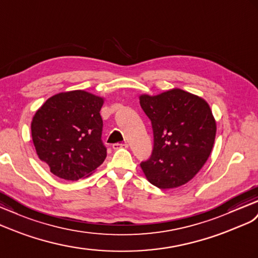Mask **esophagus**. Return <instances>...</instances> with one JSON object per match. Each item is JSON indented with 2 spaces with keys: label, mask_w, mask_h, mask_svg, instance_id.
Masks as SVG:
<instances>
[{
  "label": "esophagus",
  "mask_w": 258,
  "mask_h": 258,
  "mask_svg": "<svg viewBox=\"0 0 258 258\" xmlns=\"http://www.w3.org/2000/svg\"><path fill=\"white\" fill-rule=\"evenodd\" d=\"M127 147H128V144L127 143H122V144L116 143V144L112 145V148H113L114 150H116L118 148H127Z\"/></svg>",
  "instance_id": "esophagus-1"
}]
</instances>
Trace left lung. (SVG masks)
Here are the masks:
<instances>
[{
    "label": "left lung",
    "instance_id": "8db88e82",
    "mask_svg": "<svg viewBox=\"0 0 258 258\" xmlns=\"http://www.w3.org/2000/svg\"><path fill=\"white\" fill-rule=\"evenodd\" d=\"M140 103L154 132L153 153L141 163L147 180L161 189L187 183L214 147L217 126L209 104L179 88L142 95Z\"/></svg>",
    "mask_w": 258,
    "mask_h": 258
}]
</instances>
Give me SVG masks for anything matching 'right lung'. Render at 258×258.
I'll list each match as a JSON object with an SVG mask.
<instances>
[{
    "instance_id": "right-lung-1",
    "label": "right lung",
    "mask_w": 258,
    "mask_h": 258,
    "mask_svg": "<svg viewBox=\"0 0 258 258\" xmlns=\"http://www.w3.org/2000/svg\"><path fill=\"white\" fill-rule=\"evenodd\" d=\"M103 98L85 90L49 98L32 117L31 136L39 159L57 177L85 179L107 157L101 141Z\"/></svg>"
}]
</instances>
